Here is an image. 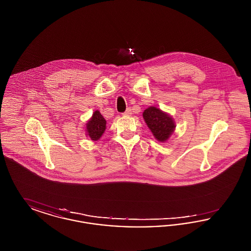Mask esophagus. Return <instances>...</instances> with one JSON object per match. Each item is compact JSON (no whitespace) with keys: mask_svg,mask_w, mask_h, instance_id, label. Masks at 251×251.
I'll list each match as a JSON object with an SVG mask.
<instances>
[{"mask_svg":"<svg viewBox=\"0 0 251 251\" xmlns=\"http://www.w3.org/2000/svg\"><path fill=\"white\" fill-rule=\"evenodd\" d=\"M131 109H127L125 112H124V114H123V116H125V117H129V116H131Z\"/></svg>","mask_w":251,"mask_h":251,"instance_id":"obj_1","label":"esophagus"}]
</instances>
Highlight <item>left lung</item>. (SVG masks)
<instances>
[{"mask_svg": "<svg viewBox=\"0 0 251 251\" xmlns=\"http://www.w3.org/2000/svg\"><path fill=\"white\" fill-rule=\"evenodd\" d=\"M143 119L156 140L165 143L176 129L172 116L156 106H150L143 112Z\"/></svg>", "mask_w": 251, "mask_h": 251, "instance_id": "obj_1", "label": "left lung"}]
</instances>
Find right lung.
Returning a JSON list of instances; mask_svg holds the SVG:
<instances>
[{
  "instance_id": "add662e5",
  "label": "right lung",
  "mask_w": 251,
  "mask_h": 251,
  "mask_svg": "<svg viewBox=\"0 0 251 251\" xmlns=\"http://www.w3.org/2000/svg\"><path fill=\"white\" fill-rule=\"evenodd\" d=\"M106 129V120L101 116L99 110H96L92 117L85 123V135L92 141H98Z\"/></svg>"
}]
</instances>
